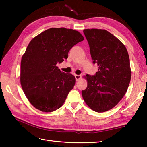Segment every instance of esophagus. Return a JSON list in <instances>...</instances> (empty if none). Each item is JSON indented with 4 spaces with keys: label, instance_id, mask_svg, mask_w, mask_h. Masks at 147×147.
I'll return each mask as SVG.
<instances>
[{
    "label": "esophagus",
    "instance_id": "1",
    "mask_svg": "<svg viewBox=\"0 0 147 147\" xmlns=\"http://www.w3.org/2000/svg\"><path fill=\"white\" fill-rule=\"evenodd\" d=\"M74 76H75V78H76V81H78L81 78V76L80 75H78V74H75V75H74Z\"/></svg>",
    "mask_w": 147,
    "mask_h": 147
}]
</instances>
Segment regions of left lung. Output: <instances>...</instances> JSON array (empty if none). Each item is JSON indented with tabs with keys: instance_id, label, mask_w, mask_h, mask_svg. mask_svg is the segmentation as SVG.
Masks as SVG:
<instances>
[{
	"instance_id": "left-lung-1",
	"label": "left lung",
	"mask_w": 147,
	"mask_h": 147,
	"mask_svg": "<svg viewBox=\"0 0 147 147\" xmlns=\"http://www.w3.org/2000/svg\"><path fill=\"white\" fill-rule=\"evenodd\" d=\"M84 34L98 72L87 74L88 87L82 91L85 102L96 112L113 108L127 91L131 72L130 58L125 46L105 30L86 29Z\"/></svg>"
}]
</instances>
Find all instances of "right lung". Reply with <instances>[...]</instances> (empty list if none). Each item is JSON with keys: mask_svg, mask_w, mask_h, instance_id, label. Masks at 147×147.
<instances>
[{"mask_svg": "<svg viewBox=\"0 0 147 147\" xmlns=\"http://www.w3.org/2000/svg\"><path fill=\"white\" fill-rule=\"evenodd\" d=\"M78 31L52 28L32 39L21 63V84L30 102L44 112L60 108L75 84V77L56 65L68 58L74 45L82 41Z\"/></svg>", "mask_w": 147, "mask_h": 147, "instance_id": "add662e5", "label": "right lung"}]
</instances>
